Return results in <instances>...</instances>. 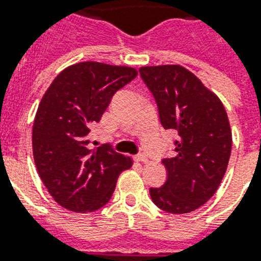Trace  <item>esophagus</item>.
Instances as JSON below:
<instances>
[{"label": "esophagus", "instance_id": "esophagus-1", "mask_svg": "<svg viewBox=\"0 0 261 261\" xmlns=\"http://www.w3.org/2000/svg\"><path fill=\"white\" fill-rule=\"evenodd\" d=\"M134 159H136V161H138V162H142V164H147L148 162V158L145 156V155H142V153H140V155L134 156Z\"/></svg>", "mask_w": 261, "mask_h": 261}]
</instances>
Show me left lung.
Masks as SVG:
<instances>
[{
  "mask_svg": "<svg viewBox=\"0 0 261 261\" xmlns=\"http://www.w3.org/2000/svg\"><path fill=\"white\" fill-rule=\"evenodd\" d=\"M140 74L158 103L162 125L179 134L175 155L162 159L168 180L149 194L166 213H192L215 194L228 168V114L221 99L181 65L141 67Z\"/></svg>",
  "mask_w": 261,
  "mask_h": 261,
  "instance_id": "8db88e82",
  "label": "left lung"
}]
</instances>
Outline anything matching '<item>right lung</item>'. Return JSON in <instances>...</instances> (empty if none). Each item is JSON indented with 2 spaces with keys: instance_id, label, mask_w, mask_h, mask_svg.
<instances>
[{
  "instance_id": "obj_1",
  "label": "right lung",
  "mask_w": 261,
  "mask_h": 261,
  "mask_svg": "<svg viewBox=\"0 0 261 261\" xmlns=\"http://www.w3.org/2000/svg\"><path fill=\"white\" fill-rule=\"evenodd\" d=\"M136 68L82 61L60 72L39 103L32 148L37 173L54 201L74 213H92L110 200L119 175L133 159L109 148H91L89 133Z\"/></svg>"
}]
</instances>
